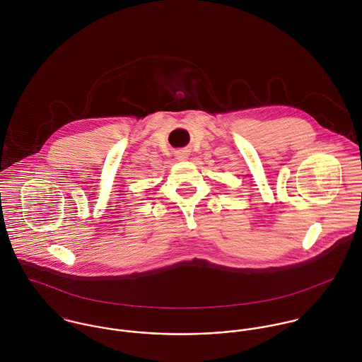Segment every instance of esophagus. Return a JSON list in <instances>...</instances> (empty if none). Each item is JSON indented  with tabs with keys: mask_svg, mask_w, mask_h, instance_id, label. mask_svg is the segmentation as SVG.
Returning <instances> with one entry per match:
<instances>
[{
	"mask_svg": "<svg viewBox=\"0 0 362 362\" xmlns=\"http://www.w3.org/2000/svg\"><path fill=\"white\" fill-rule=\"evenodd\" d=\"M175 156H177L178 160H187L188 156H189V152H188L187 149H181V151H177V152H175Z\"/></svg>",
	"mask_w": 362,
	"mask_h": 362,
	"instance_id": "34e87169",
	"label": "esophagus"
}]
</instances>
